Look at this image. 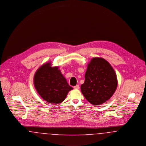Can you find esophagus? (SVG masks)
Returning a JSON list of instances; mask_svg holds the SVG:
<instances>
[{"mask_svg": "<svg viewBox=\"0 0 146 146\" xmlns=\"http://www.w3.org/2000/svg\"><path fill=\"white\" fill-rule=\"evenodd\" d=\"M79 88V86L78 85H76V86H74V89H78Z\"/></svg>", "mask_w": 146, "mask_h": 146, "instance_id": "obj_1", "label": "esophagus"}]
</instances>
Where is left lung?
Returning a JSON list of instances; mask_svg holds the SVG:
<instances>
[{"instance_id":"left-lung-1","label":"left lung","mask_w":146,"mask_h":146,"mask_svg":"<svg viewBox=\"0 0 146 146\" xmlns=\"http://www.w3.org/2000/svg\"><path fill=\"white\" fill-rule=\"evenodd\" d=\"M85 82L80 89L92 105L102 104L113 95L118 86L117 74L111 64L102 57H94L88 64Z\"/></svg>"}]
</instances>
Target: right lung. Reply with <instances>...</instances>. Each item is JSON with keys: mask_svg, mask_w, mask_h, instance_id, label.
<instances>
[{"mask_svg": "<svg viewBox=\"0 0 146 146\" xmlns=\"http://www.w3.org/2000/svg\"><path fill=\"white\" fill-rule=\"evenodd\" d=\"M58 66H52L49 61L42 64L35 73V89L42 98L51 104L63 102L73 88L70 86Z\"/></svg>", "mask_w": 146, "mask_h": 146, "instance_id": "right-lung-1", "label": "right lung"}]
</instances>
